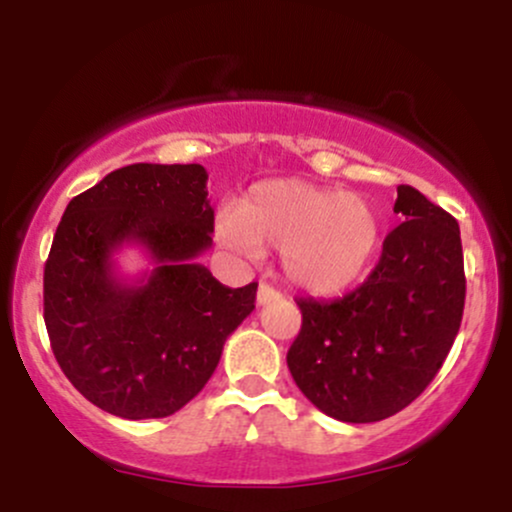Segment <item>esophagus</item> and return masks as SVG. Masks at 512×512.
Here are the masks:
<instances>
[{
	"label": "esophagus",
	"instance_id": "esophagus-1",
	"mask_svg": "<svg viewBox=\"0 0 512 512\" xmlns=\"http://www.w3.org/2000/svg\"><path fill=\"white\" fill-rule=\"evenodd\" d=\"M276 298H279V291H274L272 286L267 284H260V289H257V305H267L276 301Z\"/></svg>",
	"mask_w": 512,
	"mask_h": 512
}]
</instances>
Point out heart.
Returning <instances> with one entry per match:
<instances>
[{
    "instance_id": "obj_1",
    "label": "heart",
    "mask_w": 512,
    "mask_h": 512,
    "mask_svg": "<svg viewBox=\"0 0 512 512\" xmlns=\"http://www.w3.org/2000/svg\"><path fill=\"white\" fill-rule=\"evenodd\" d=\"M216 238L238 255L281 250V272L310 296H337L370 272L385 223L373 202L301 178L255 182L216 214Z\"/></svg>"
}]
</instances>
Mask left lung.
<instances>
[{"instance_id":"left-lung-1","label":"left lung","mask_w":512,"mask_h":512,"mask_svg":"<svg viewBox=\"0 0 512 512\" xmlns=\"http://www.w3.org/2000/svg\"><path fill=\"white\" fill-rule=\"evenodd\" d=\"M383 255L356 291L301 298L303 325L286 363L317 409L346 424L409 407L443 366L464 310L460 226L409 185L397 187Z\"/></svg>"}]
</instances>
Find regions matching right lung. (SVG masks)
I'll return each mask as SVG.
<instances>
[{"mask_svg":"<svg viewBox=\"0 0 512 512\" xmlns=\"http://www.w3.org/2000/svg\"><path fill=\"white\" fill-rule=\"evenodd\" d=\"M207 180L199 163H134L64 209L45 262V327L69 383L108 414L163 419L185 407L255 310V281L228 289L197 262L214 233ZM125 244L152 260L134 280L116 272Z\"/></svg>","mask_w":512,"mask_h":512,"instance_id":"add662e5","label":"right lung"}]
</instances>
